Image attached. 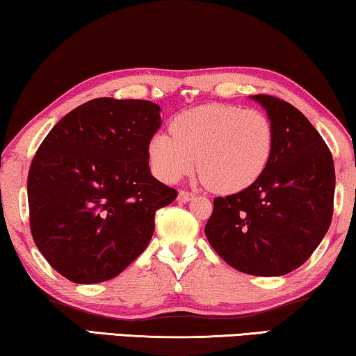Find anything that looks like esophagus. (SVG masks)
Returning a JSON list of instances; mask_svg holds the SVG:
<instances>
[{
  "instance_id": "34e87169",
  "label": "esophagus",
  "mask_w": 356,
  "mask_h": 356,
  "mask_svg": "<svg viewBox=\"0 0 356 356\" xmlns=\"http://www.w3.org/2000/svg\"><path fill=\"white\" fill-rule=\"evenodd\" d=\"M195 198V193L192 192H187V190H180L177 200L180 203H187V201H192Z\"/></svg>"
}]
</instances>
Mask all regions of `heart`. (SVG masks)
<instances>
[{"label": "heart", "mask_w": 356, "mask_h": 356, "mask_svg": "<svg viewBox=\"0 0 356 356\" xmlns=\"http://www.w3.org/2000/svg\"><path fill=\"white\" fill-rule=\"evenodd\" d=\"M172 134L156 132L148 142L152 171L164 182L193 172L198 160L204 184L217 193L241 192L267 169L275 131L267 115L238 105L208 104L179 113Z\"/></svg>", "instance_id": "1"}]
</instances>
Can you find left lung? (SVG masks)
<instances>
[{
    "instance_id": "left-lung-1",
    "label": "left lung",
    "mask_w": 356,
    "mask_h": 356,
    "mask_svg": "<svg viewBox=\"0 0 356 356\" xmlns=\"http://www.w3.org/2000/svg\"><path fill=\"white\" fill-rule=\"evenodd\" d=\"M251 99L273 124L272 158L251 187L214 198L204 233L233 268L281 277L299 268L330 229L334 161L320 132L296 107L273 95Z\"/></svg>"
}]
</instances>
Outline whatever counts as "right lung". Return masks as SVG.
<instances>
[{
  "mask_svg": "<svg viewBox=\"0 0 356 356\" xmlns=\"http://www.w3.org/2000/svg\"><path fill=\"white\" fill-rule=\"evenodd\" d=\"M150 100L99 97L57 123L30 164V230L62 277L115 278L145 251L155 212L177 192L152 176L148 142L161 126Z\"/></svg>",
  "mask_w": 356,
  "mask_h": 356,
  "instance_id": "add662e5",
  "label": "right lung"
}]
</instances>
